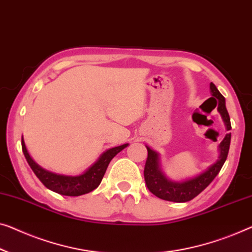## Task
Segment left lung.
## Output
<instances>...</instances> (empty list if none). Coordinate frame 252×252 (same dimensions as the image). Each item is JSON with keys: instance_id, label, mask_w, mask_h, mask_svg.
Listing matches in <instances>:
<instances>
[{"instance_id": "1", "label": "left lung", "mask_w": 252, "mask_h": 252, "mask_svg": "<svg viewBox=\"0 0 252 252\" xmlns=\"http://www.w3.org/2000/svg\"><path fill=\"white\" fill-rule=\"evenodd\" d=\"M210 92H212V95L214 97H216L220 100L219 112L222 115L225 125H226V129L231 130L230 115H228L226 106H225L224 96L220 93V90L216 88V86L213 82H210ZM230 144L231 132H228L220 145V159L215 164H213L204 173L181 183L172 182L165 178L158 167V155L154 150L147 147L148 156L144 170L146 186H147L150 192L155 194L156 197L163 199V200L174 202L189 201L194 197H197L201 191H204L212 183L213 180L216 178V175L220 173V168L223 167L225 160L227 158Z\"/></svg>"}]
</instances>
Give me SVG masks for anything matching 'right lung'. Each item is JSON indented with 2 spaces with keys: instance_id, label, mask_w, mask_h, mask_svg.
I'll list each match as a JSON object with an SVG mask.
<instances>
[{
  "instance_id": "add662e5",
  "label": "right lung",
  "mask_w": 252,
  "mask_h": 252,
  "mask_svg": "<svg viewBox=\"0 0 252 252\" xmlns=\"http://www.w3.org/2000/svg\"><path fill=\"white\" fill-rule=\"evenodd\" d=\"M127 144L119 146V147H114L106 150L103 153L97 162L92 165L84 174L78 176H65L54 174L52 172H48L44 170L40 166H38L35 162H33L32 157L26 149L24 139H21V147L24 155L27 159L29 166L32 167L33 173L36 174L37 178L43 185L54 192L62 194V196H70V197H77L81 196V194L88 193L90 191L95 190L99 183L102 182V179L106 172V168L108 164L112 160V158L116 155V154L125 149Z\"/></svg>"
}]
</instances>
